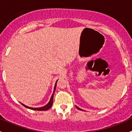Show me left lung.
<instances>
[{"instance_id": "8db88e82", "label": "left lung", "mask_w": 132, "mask_h": 132, "mask_svg": "<svg viewBox=\"0 0 132 132\" xmlns=\"http://www.w3.org/2000/svg\"><path fill=\"white\" fill-rule=\"evenodd\" d=\"M76 107H77V109H79V110H82V109H80V108H79V107H77V106H76Z\"/></svg>"}]
</instances>
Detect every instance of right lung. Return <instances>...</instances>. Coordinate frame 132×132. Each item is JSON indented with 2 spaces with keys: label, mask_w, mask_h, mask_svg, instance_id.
I'll use <instances>...</instances> for the list:
<instances>
[{
  "label": "right lung",
  "mask_w": 132,
  "mask_h": 132,
  "mask_svg": "<svg viewBox=\"0 0 132 132\" xmlns=\"http://www.w3.org/2000/svg\"><path fill=\"white\" fill-rule=\"evenodd\" d=\"M57 81H56V82H55V86H54V92H53L52 94L51 98H50V101H49V102H48V103H47V104L46 105L43 106V107H38V108H32V107H28V106L25 105L23 104V103H21V104H22V105L24 106L25 107L27 108V109H31V110H48V109H50V108H51L52 106V104H53V98H54V93H55V88H56L57 82Z\"/></svg>",
  "instance_id": "obj_1"
}]
</instances>
